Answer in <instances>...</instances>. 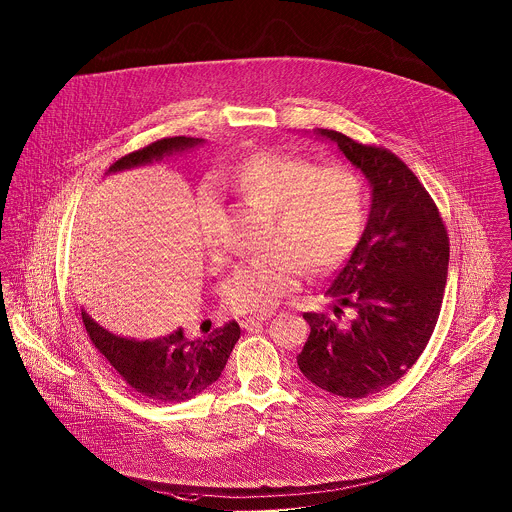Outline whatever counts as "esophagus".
I'll use <instances>...</instances> for the list:
<instances>
[{"label":"esophagus","mask_w":512,"mask_h":512,"mask_svg":"<svg viewBox=\"0 0 512 512\" xmlns=\"http://www.w3.org/2000/svg\"><path fill=\"white\" fill-rule=\"evenodd\" d=\"M273 316V312H263V314H251V316H247L245 320H241V326L243 328H253V326H257V324H263L265 320H269Z\"/></svg>","instance_id":"obj_1"}]
</instances>
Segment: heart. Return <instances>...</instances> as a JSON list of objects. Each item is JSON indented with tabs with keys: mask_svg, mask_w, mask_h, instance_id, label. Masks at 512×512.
Returning <instances> with one entry per match:
<instances>
[{
	"mask_svg": "<svg viewBox=\"0 0 512 512\" xmlns=\"http://www.w3.org/2000/svg\"><path fill=\"white\" fill-rule=\"evenodd\" d=\"M227 180L251 202L271 209V253L241 263L227 287L239 312H269L297 289L305 267L324 273L356 245L366 213L360 176L344 164L312 166L307 158L259 150L243 158ZM200 225L207 245H217L211 207L202 202Z\"/></svg>",
	"mask_w": 512,
	"mask_h": 512,
	"instance_id": "1",
	"label": "heart"
}]
</instances>
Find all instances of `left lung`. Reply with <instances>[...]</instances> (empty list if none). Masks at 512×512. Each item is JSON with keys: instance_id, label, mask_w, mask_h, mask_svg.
<instances>
[{"instance_id": "obj_1", "label": "left lung", "mask_w": 512, "mask_h": 512, "mask_svg": "<svg viewBox=\"0 0 512 512\" xmlns=\"http://www.w3.org/2000/svg\"><path fill=\"white\" fill-rule=\"evenodd\" d=\"M314 132L366 176L372 204L360 241L324 293L337 318L303 314L310 334L297 362L314 386L366 398L398 382L425 350L443 303L449 237L437 205L394 152L336 130Z\"/></svg>"}]
</instances>
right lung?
Wrapping results in <instances>:
<instances>
[{
  "label": "right lung",
  "instance_id": "1",
  "mask_svg": "<svg viewBox=\"0 0 512 512\" xmlns=\"http://www.w3.org/2000/svg\"><path fill=\"white\" fill-rule=\"evenodd\" d=\"M202 142V138L190 136L162 138L142 150L122 156L106 174L148 166ZM81 314L95 348L138 396L152 404H180L202 394L219 380L241 334L239 324L231 320L204 338H190L178 328L166 336L138 340L110 332L85 308Z\"/></svg>",
  "mask_w": 512,
  "mask_h": 512
}]
</instances>
